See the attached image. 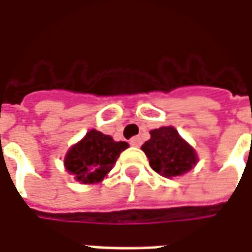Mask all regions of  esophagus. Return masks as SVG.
<instances>
[{"instance_id": "34e87169", "label": "esophagus", "mask_w": 252, "mask_h": 252, "mask_svg": "<svg viewBox=\"0 0 252 252\" xmlns=\"http://www.w3.org/2000/svg\"><path fill=\"white\" fill-rule=\"evenodd\" d=\"M129 144H131V146H133V147H140V146H142V137L133 136L131 140H129Z\"/></svg>"}]
</instances>
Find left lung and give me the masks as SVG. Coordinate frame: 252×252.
<instances>
[{
    "instance_id": "1",
    "label": "left lung",
    "mask_w": 252,
    "mask_h": 252,
    "mask_svg": "<svg viewBox=\"0 0 252 252\" xmlns=\"http://www.w3.org/2000/svg\"><path fill=\"white\" fill-rule=\"evenodd\" d=\"M142 150L154 171L166 178L178 177L194 167L198 158L194 148L180 136L174 126H160L150 132Z\"/></svg>"
}]
</instances>
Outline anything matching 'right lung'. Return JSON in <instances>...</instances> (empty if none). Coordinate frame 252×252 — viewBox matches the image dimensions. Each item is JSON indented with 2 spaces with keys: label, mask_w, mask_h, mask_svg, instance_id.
<instances>
[{
  "label": "right lung",
  "mask_w": 252,
  "mask_h": 252,
  "mask_svg": "<svg viewBox=\"0 0 252 252\" xmlns=\"http://www.w3.org/2000/svg\"><path fill=\"white\" fill-rule=\"evenodd\" d=\"M128 143L92 129L66 154L64 167L81 184H97L109 173Z\"/></svg>",
  "instance_id": "right-lung-1"
}]
</instances>
